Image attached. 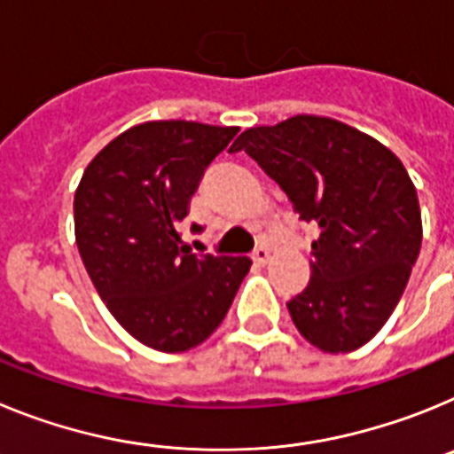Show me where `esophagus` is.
<instances>
[{
	"mask_svg": "<svg viewBox=\"0 0 454 454\" xmlns=\"http://www.w3.org/2000/svg\"><path fill=\"white\" fill-rule=\"evenodd\" d=\"M252 259H254V263H259V266H266L268 262H270V250L268 247H256L254 252H252Z\"/></svg>",
	"mask_w": 454,
	"mask_h": 454,
	"instance_id": "1",
	"label": "esophagus"
}]
</instances>
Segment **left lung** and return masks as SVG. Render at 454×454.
<instances>
[{
  "label": "left lung",
  "instance_id": "8db88e82",
  "mask_svg": "<svg viewBox=\"0 0 454 454\" xmlns=\"http://www.w3.org/2000/svg\"><path fill=\"white\" fill-rule=\"evenodd\" d=\"M240 150L320 231L311 279L286 302L298 332L323 352L362 348L403 298L423 240L419 195L403 161L380 140L320 115L252 127L230 152Z\"/></svg>",
  "mask_w": 454,
  "mask_h": 454
}]
</instances>
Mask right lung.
Instances as JSON below:
<instances>
[{"label": "right lung", "mask_w": 454, "mask_h": 454, "mask_svg": "<svg viewBox=\"0 0 454 454\" xmlns=\"http://www.w3.org/2000/svg\"><path fill=\"white\" fill-rule=\"evenodd\" d=\"M236 134L186 120L143 122L83 170L74 192L79 254L108 311L143 346H200L250 270L247 256L192 254L179 231L204 170Z\"/></svg>", "instance_id": "obj_1"}]
</instances>
